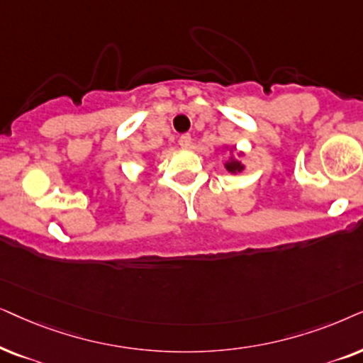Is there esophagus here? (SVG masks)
<instances>
[{
	"instance_id": "esophagus-1",
	"label": "esophagus",
	"mask_w": 363,
	"mask_h": 363,
	"mask_svg": "<svg viewBox=\"0 0 363 363\" xmlns=\"http://www.w3.org/2000/svg\"><path fill=\"white\" fill-rule=\"evenodd\" d=\"M191 143H192V139H191L189 134H182V136L179 138V144H181V147L187 149L191 146Z\"/></svg>"
}]
</instances>
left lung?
Masks as SVG:
<instances>
[{
	"mask_svg": "<svg viewBox=\"0 0 363 363\" xmlns=\"http://www.w3.org/2000/svg\"><path fill=\"white\" fill-rule=\"evenodd\" d=\"M230 151H234V149H230ZM224 167L230 174H238V172H242L244 171V164H240V161H238V159H235V157H230L229 161L224 164Z\"/></svg>",
	"mask_w": 363,
	"mask_h": 363,
	"instance_id": "1",
	"label": "left lung"
}]
</instances>
